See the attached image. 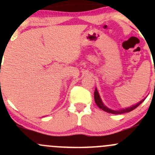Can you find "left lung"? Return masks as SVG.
Segmentation results:
<instances>
[{"instance_id":"8db88e82","label":"left lung","mask_w":155,"mask_h":155,"mask_svg":"<svg viewBox=\"0 0 155 155\" xmlns=\"http://www.w3.org/2000/svg\"><path fill=\"white\" fill-rule=\"evenodd\" d=\"M94 101H95V103H96V104L97 105V107H99L100 109H101L102 110L105 111V112H109V113L116 114V115H117V114H123V113H126V112H131V111L134 110V109H136V108H137V107H139V106H140V104H141L142 103H143V101H145V99L143 100V101H141L140 103H138L137 104H136V105L133 106V107L126 108V109H121V110H112V109H109V108L106 107V106L104 105V104H103L102 101H101V97H100L99 93H98L97 88H95V91H94Z\"/></svg>"}]
</instances>
